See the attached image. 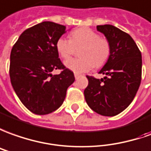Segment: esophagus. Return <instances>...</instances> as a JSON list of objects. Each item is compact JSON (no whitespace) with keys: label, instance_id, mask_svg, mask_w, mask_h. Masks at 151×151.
Segmentation results:
<instances>
[{"label":"esophagus","instance_id":"obj_1","mask_svg":"<svg viewBox=\"0 0 151 151\" xmlns=\"http://www.w3.org/2000/svg\"><path fill=\"white\" fill-rule=\"evenodd\" d=\"M80 76H80L79 74H75V78H76V80H78V79L80 78Z\"/></svg>","mask_w":151,"mask_h":151}]
</instances>
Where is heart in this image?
Here are the masks:
<instances>
[{
  "instance_id": "heart-1",
  "label": "heart",
  "mask_w": 151,
  "mask_h": 151,
  "mask_svg": "<svg viewBox=\"0 0 151 151\" xmlns=\"http://www.w3.org/2000/svg\"><path fill=\"white\" fill-rule=\"evenodd\" d=\"M74 47H82L79 55L81 58H71L65 62L66 68L76 74L89 71L94 65L101 66L110 56V44L106 38L89 28H81L70 34V39L61 37L56 42L58 54L67 59L72 54Z\"/></svg>"
}]
</instances>
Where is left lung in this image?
<instances>
[{
    "label": "left lung",
    "instance_id": "left-lung-1",
    "mask_svg": "<svg viewBox=\"0 0 151 151\" xmlns=\"http://www.w3.org/2000/svg\"><path fill=\"white\" fill-rule=\"evenodd\" d=\"M97 30L109 41L110 56L99 72L104 77L87 76L89 84L84 94L93 111L113 117L125 110L137 94L141 80V53L129 34L117 27L98 25Z\"/></svg>",
    "mask_w": 151,
    "mask_h": 151
}]
</instances>
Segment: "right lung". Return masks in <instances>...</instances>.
<instances>
[{
	"instance_id": "obj_1",
	"label": "right lung",
	"mask_w": 151,
	"mask_h": 151,
	"mask_svg": "<svg viewBox=\"0 0 151 151\" xmlns=\"http://www.w3.org/2000/svg\"><path fill=\"white\" fill-rule=\"evenodd\" d=\"M65 26L44 21L24 31L10 52V77L19 100L32 113L45 115L60 108L75 81L73 72L62 64L56 42ZM63 69L52 75L53 69Z\"/></svg>"
}]
</instances>
